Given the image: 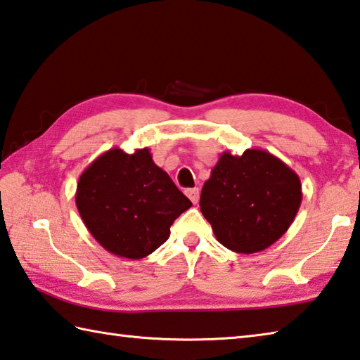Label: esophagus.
Wrapping results in <instances>:
<instances>
[{
	"mask_svg": "<svg viewBox=\"0 0 360 360\" xmlns=\"http://www.w3.org/2000/svg\"><path fill=\"white\" fill-rule=\"evenodd\" d=\"M186 195H187L188 198H191V201L193 202V205H197V202L200 201V191H198V187L187 188V191H186Z\"/></svg>",
	"mask_w": 360,
	"mask_h": 360,
	"instance_id": "esophagus-1",
	"label": "esophagus"
}]
</instances>
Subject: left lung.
Returning <instances> with one entry per match:
<instances>
[{
	"mask_svg": "<svg viewBox=\"0 0 360 360\" xmlns=\"http://www.w3.org/2000/svg\"><path fill=\"white\" fill-rule=\"evenodd\" d=\"M302 201L299 176L264 149L225 151L201 188L200 207L221 245L264 250L288 231Z\"/></svg>",
	"mask_w": 360,
	"mask_h": 360,
	"instance_id": "obj_1",
	"label": "left lung"
}]
</instances>
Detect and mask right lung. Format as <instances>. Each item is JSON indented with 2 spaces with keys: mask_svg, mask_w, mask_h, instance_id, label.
<instances>
[{
  "mask_svg": "<svg viewBox=\"0 0 360 360\" xmlns=\"http://www.w3.org/2000/svg\"><path fill=\"white\" fill-rule=\"evenodd\" d=\"M75 202L88 231L116 257L141 259L169 236L192 201L158 167L148 148H112L80 174Z\"/></svg>",
  "mask_w": 360,
  "mask_h": 360,
  "instance_id": "right-lung-1",
  "label": "right lung"
}]
</instances>
